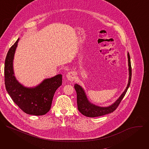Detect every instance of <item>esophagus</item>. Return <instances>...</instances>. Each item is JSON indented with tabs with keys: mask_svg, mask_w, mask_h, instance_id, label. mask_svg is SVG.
I'll return each mask as SVG.
<instances>
[{
	"mask_svg": "<svg viewBox=\"0 0 149 149\" xmlns=\"http://www.w3.org/2000/svg\"><path fill=\"white\" fill-rule=\"evenodd\" d=\"M67 78L70 81H73L75 78V73L74 72H69L67 73Z\"/></svg>",
	"mask_w": 149,
	"mask_h": 149,
	"instance_id": "34e87169",
	"label": "esophagus"
}]
</instances>
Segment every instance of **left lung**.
Masks as SVG:
<instances>
[{"label":"left lung","mask_w":149,"mask_h":149,"mask_svg":"<svg viewBox=\"0 0 149 149\" xmlns=\"http://www.w3.org/2000/svg\"><path fill=\"white\" fill-rule=\"evenodd\" d=\"M127 56H128V64H129V82L127 86L124 90V91L122 93V94L120 96V97L115 101L113 104L109 106V107H100V106L95 105L91 103L84 91V90L79 85L76 84L74 85V88L77 92V105L78 109L79 111L85 116L88 117H100L102 116H104L105 114H108L111 113H113L116 109L118 107L120 102L122 99L124 97L126 92L128 90L132 79V67H131V62H130V56L129 53H127Z\"/></svg>","instance_id":"obj_1"}]
</instances>
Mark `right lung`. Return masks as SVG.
Returning <instances> with one entry per match:
<instances>
[{
	"mask_svg": "<svg viewBox=\"0 0 149 149\" xmlns=\"http://www.w3.org/2000/svg\"><path fill=\"white\" fill-rule=\"evenodd\" d=\"M19 38L9 49L5 62V84L13 102L28 114L42 116L50 110L56 90L62 85V75L47 78L35 87H24L14 75L13 61Z\"/></svg>",
	"mask_w": 149,
	"mask_h": 149,
	"instance_id": "right-lung-1",
	"label": "right lung"
}]
</instances>
